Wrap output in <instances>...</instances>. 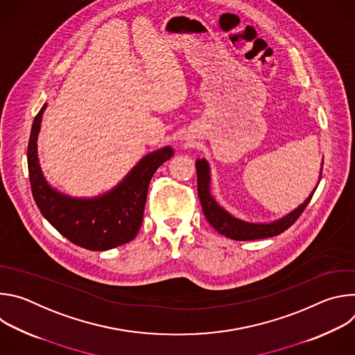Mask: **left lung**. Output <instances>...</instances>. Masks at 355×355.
I'll return each mask as SVG.
<instances>
[{"mask_svg": "<svg viewBox=\"0 0 355 355\" xmlns=\"http://www.w3.org/2000/svg\"><path fill=\"white\" fill-rule=\"evenodd\" d=\"M196 178H198V196L202 205V211H204L205 218L208 222L212 225V227L219 232L220 234L239 240V241H247V240H259V239H267L272 236H278L282 232H285L288 227H291L296 219L302 215V212L305 211L308 204L311 202L313 192L309 195V198L303 202V204L296 208L293 212L286 215L285 218L272 222V223H248L240 219H236L230 214H227L222 207L216 204V200L211 195L209 191V164L205 159L196 160ZM322 170H323V163H322ZM322 178V173H320ZM319 178V182H320ZM319 185V184H318ZM316 185V188H318Z\"/></svg>", "mask_w": 355, "mask_h": 355, "instance_id": "obj_1", "label": "left lung"}]
</instances>
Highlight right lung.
Returning <instances> with one entry per match:
<instances>
[{"instance_id": "obj_1", "label": "right lung", "mask_w": 355, "mask_h": 355, "mask_svg": "<svg viewBox=\"0 0 355 355\" xmlns=\"http://www.w3.org/2000/svg\"><path fill=\"white\" fill-rule=\"evenodd\" d=\"M46 104L33 119L28 144L31 189L44 219L67 240L87 250L104 251L132 241L143 220L147 189L156 170L174 151L170 146L143 157L112 191L92 199L66 196L50 187L40 170L36 140Z\"/></svg>"}]
</instances>
